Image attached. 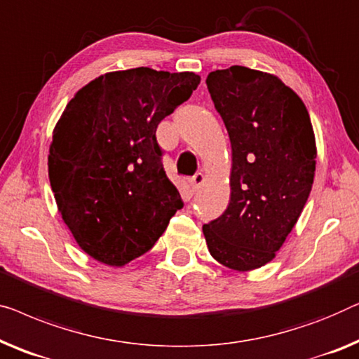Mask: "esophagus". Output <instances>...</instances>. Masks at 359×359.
Here are the masks:
<instances>
[{"instance_id": "34e87169", "label": "esophagus", "mask_w": 359, "mask_h": 359, "mask_svg": "<svg viewBox=\"0 0 359 359\" xmlns=\"http://www.w3.org/2000/svg\"><path fill=\"white\" fill-rule=\"evenodd\" d=\"M202 183H204V175L202 173H196L194 176H192L191 178V188H192V191H197L202 186Z\"/></svg>"}]
</instances>
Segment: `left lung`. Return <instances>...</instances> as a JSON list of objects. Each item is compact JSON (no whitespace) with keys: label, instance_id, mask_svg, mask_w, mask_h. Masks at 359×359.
I'll list each match as a JSON object with an SVG mask.
<instances>
[{"label":"left lung","instance_id":"8db88e82","mask_svg":"<svg viewBox=\"0 0 359 359\" xmlns=\"http://www.w3.org/2000/svg\"><path fill=\"white\" fill-rule=\"evenodd\" d=\"M205 84L233 165L230 204L202 231L215 261L246 272L272 261L303 212L316 171L313 124L301 98L267 72L231 66Z\"/></svg>","mask_w":359,"mask_h":359}]
</instances>
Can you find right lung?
I'll list each match as a JSON object with an SVG mask.
<instances>
[{"instance_id": "obj_1", "label": "right lung", "mask_w": 359, "mask_h": 359, "mask_svg": "<svg viewBox=\"0 0 359 359\" xmlns=\"http://www.w3.org/2000/svg\"><path fill=\"white\" fill-rule=\"evenodd\" d=\"M199 82L194 72L134 67L97 77L66 105L50 147V184L90 257L107 266L131 262L183 207L155 133Z\"/></svg>"}]
</instances>
